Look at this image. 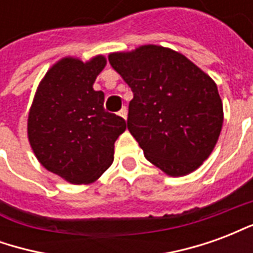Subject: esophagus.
Instances as JSON below:
<instances>
[{
	"label": "esophagus",
	"mask_w": 253,
	"mask_h": 253,
	"mask_svg": "<svg viewBox=\"0 0 253 253\" xmlns=\"http://www.w3.org/2000/svg\"><path fill=\"white\" fill-rule=\"evenodd\" d=\"M119 115H121L123 119H127V107H123V108L119 111Z\"/></svg>",
	"instance_id": "1"
}]
</instances>
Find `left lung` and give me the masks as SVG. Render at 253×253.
Masks as SVG:
<instances>
[{"label": "left lung", "mask_w": 253, "mask_h": 253, "mask_svg": "<svg viewBox=\"0 0 253 253\" xmlns=\"http://www.w3.org/2000/svg\"><path fill=\"white\" fill-rule=\"evenodd\" d=\"M131 88L127 128L148 161L169 176L198 169L223 123L215 83L183 54L154 44L108 55Z\"/></svg>", "instance_id": "left-lung-1"}]
</instances>
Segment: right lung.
<instances>
[{
    "mask_svg": "<svg viewBox=\"0 0 253 253\" xmlns=\"http://www.w3.org/2000/svg\"><path fill=\"white\" fill-rule=\"evenodd\" d=\"M104 55L86 62L62 58L38 86L28 114V139L47 170L72 184L97 180L114 161V145L126 122L105 112L104 93L93 84Z\"/></svg>",
    "mask_w": 253,
    "mask_h": 253,
    "instance_id": "1",
    "label": "right lung"
}]
</instances>
